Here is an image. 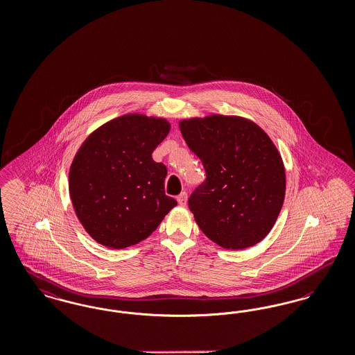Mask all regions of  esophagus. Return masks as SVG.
I'll return each instance as SVG.
<instances>
[{
    "instance_id": "esophagus-1",
    "label": "esophagus",
    "mask_w": 355,
    "mask_h": 355,
    "mask_svg": "<svg viewBox=\"0 0 355 355\" xmlns=\"http://www.w3.org/2000/svg\"><path fill=\"white\" fill-rule=\"evenodd\" d=\"M177 202L180 206H186V202H187V194H186L185 191H182L178 197H177Z\"/></svg>"
}]
</instances>
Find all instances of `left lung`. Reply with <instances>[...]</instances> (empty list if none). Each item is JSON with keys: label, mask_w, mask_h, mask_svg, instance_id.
<instances>
[{"label": "left lung", "mask_w": 355, "mask_h": 355, "mask_svg": "<svg viewBox=\"0 0 355 355\" xmlns=\"http://www.w3.org/2000/svg\"><path fill=\"white\" fill-rule=\"evenodd\" d=\"M206 180L189 198L203 234L229 250L246 249L270 233L285 200L282 157L255 122L211 114L180 121Z\"/></svg>", "instance_id": "1"}]
</instances>
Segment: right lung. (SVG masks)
<instances>
[{
  "mask_svg": "<svg viewBox=\"0 0 355 355\" xmlns=\"http://www.w3.org/2000/svg\"><path fill=\"white\" fill-rule=\"evenodd\" d=\"M170 122L130 113L86 137L69 171V193L86 233L110 249H125L152 234L177 201L165 194L166 166L152 153Z\"/></svg>",
  "mask_w": 355,
  "mask_h": 355,
  "instance_id": "1",
  "label": "right lung"
}]
</instances>
